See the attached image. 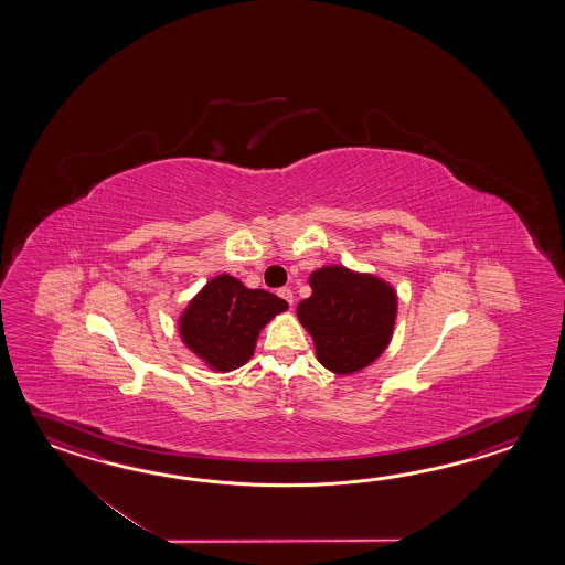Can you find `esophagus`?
Returning <instances> with one entry per match:
<instances>
[{"instance_id":"obj_1","label":"esophagus","mask_w":565,"mask_h":565,"mask_svg":"<svg viewBox=\"0 0 565 565\" xmlns=\"http://www.w3.org/2000/svg\"><path fill=\"white\" fill-rule=\"evenodd\" d=\"M278 297L287 300L288 305H292V302H295V295H292V290L288 287L278 288Z\"/></svg>"}]
</instances>
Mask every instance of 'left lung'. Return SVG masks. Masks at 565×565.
Masks as SVG:
<instances>
[{
    "instance_id": "1",
    "label": "left lung",
    "mask_w": 565,
    "mask_h": 565,
    "mask_svg": "<svg viewBox=\"0 0 565 565\" xmlns=\"http://www.w3.org/2000/svg\"><path fill=\"white\" fill-rule=\"evenodd\" d=\"M312 295L297 315L311 333L317 360L333 373L360 372L387 348L396 323L394 288L345 266H323L309 278Z\"/></svg>"
}]
</instances>
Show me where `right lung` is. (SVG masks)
Masks as SVG:
<instances>
[{
    "mask_svg": "<svg viewBox=\"0 0 565 565\" xmlns=\"http://www.w3.org/2000/svg\"><path fill=\"white\" fill-rule=\"evenodd\" d=\"M287 300L246 288L238 278H212L180 317L183 343L212 370L232 372L253 358L260 329L287 311Z\"/></svg>",
    "mask_w": 565,
    "mask_h": 565,
    "instance_id": "1",
    "label": "right lung"
}]
</instances>
